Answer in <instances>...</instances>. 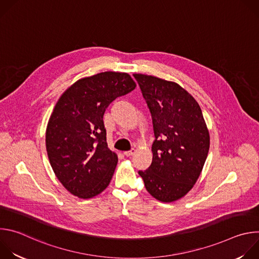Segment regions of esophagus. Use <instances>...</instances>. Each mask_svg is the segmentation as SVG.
<instances>
[{
	"label": "esophagus",
	"instance_id": "1",
	"mask_svg": "<svg viewBox=\"0 0 259 259\" xmlns=\"http://www.w3.org/2000/svg\"><path fill=\"white\" fill-rule=\"evenodd\" d=\"M134 154H135V149H132V150H130V151L124 152V155H125L126 157H130V156H132V155H134Z\"/></svg>",
	"mask_w": 259,
	"mask_h": 259
}]
</instances>
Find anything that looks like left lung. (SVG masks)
I'll use <instances>...</instances> for the list:
<instances>
[{
    "instance_id": "8db88e82",
    "label": "left lung",
    "mask_w": 259,
    "mask_h": 259,
    "mask_svg": "<svg viewBox=\"0 0 259 259\" xmlns=\"http://www.w3.org/2000/svg\"><path fill=\"white\" fill-rule=\"evenodd\" d=\"M133 76L150 108L156 137L152 165L138 174L155 199L171 203L197 182L209 152V131L199 103L180 85L143 73Z\"/></svg>"
}]
</instances>
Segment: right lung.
<instances>
[{"label":"right lung","mask_w":259,"mask_h":259,"mask_svg":"<svg viewBox=\"0 0 259 259\" xmlns=\"http://www.w3.org/2000/svg\"><path fill=\"white\" fill-rule=\"evenodd\" d=\"M135 87L129 73L104 71L78 80L59 97L46 129V150L56 177L71 195L90 199L107 188L118 156L107 147L103 115Z\"/></svg>","instance_id":"right-lung-1"}]
</instances>
